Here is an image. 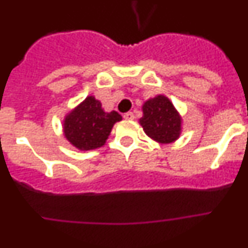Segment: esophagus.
<instances>
[{"label": "esophagus", "mask_w": 248, "mask_h": 248, "mask_svg": "<svg viewBox=\"0 0 248 248\" xmlns=\"http://www.w3.org/2000/svg\"><path fill=\"white\" fill-rule=\"evenodd\" d=\"M123 117H124V119L126 120H131V119H134V114L131 113V111H128V113L124 114Z\"/></svg>", "instance_id": "obj_1"}]
</instances>
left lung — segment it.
Wrapping results in <instances>:
<instances>
[{"mask_svg": "<svg viewBox=\"0 0 248 248\" xmlns=\"http://www.w3.org/2000/svg\"><path fill=\"white\" fill-rule=\"evenodd\" d=\"M143 118L140 125L146 135L159 143H171L180 135L181 118L174 105L164 95L149 99L143 105Z\"/></svg>", "mask_w": 248, "mask_h": 248, "instance_id": "left-lung-1", "label": "left lung"}]
</instances>
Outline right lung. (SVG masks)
<instances>
[{
  "mask_svg": "<svg viewBox=\"0 0 248 248\" xmlns=\"http://www.w3.org/2000/svg\"><path fill=\"white\" fill-rule=\"evenodd\" d=\"M122 120L117 111L105 113L99 100L85 98L64 120V135L76 148L92 150L104 145L113 125Z\"/></svg>",
  "mask_w": 248,
  "mask_h": 248,
  "instance_id": "add662e5",
  "label": "right lung"
}]
</instances>
